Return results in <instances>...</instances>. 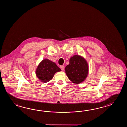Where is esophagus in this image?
<instances>
[{"label": "esophagus", "mask_w": 127, "mask_h": 127, "mask_svg": "<svg viewBox=\"0 0 127 127\" xmlns=\"http://www.w3.org/2000/svg\"><path fill=\"white\" fill-rule=\"evenodd\" d=\"M60 68L61 69V70H63V71L64 70V65H61V66H60Z\"/></svg>", "instance_id": "1"}]
</instances>
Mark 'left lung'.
<instances>
[{
    "label": "left lung",
    "mask_w": 127,
    "mask_h": 127,
    "mask_svg": "<svg viewBox=\"0 0 127 127\" xmlns=\"http://www.w3.org/2000/svg\"><path fill=\"white\" fill-rule=\"evenodd\" d=\"M65 71L68 78L73 83L80 84L86 78L89 66L83 57L75 55L70 58L69 64L66 66Z\"/></svg>",
    "instance_id": "8db88e82"
}]
</instances>
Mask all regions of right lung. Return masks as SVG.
<instances>
[{"instance_id": "obj_1", "label": "right lung", "mask_w": 127, "mask_h": 127, "mask_svg": "<svg viewBox=\"0 0 127 127\" xmlns=\"http://www.w3.org/2000/svg\"><path fill=\"white\" fill-rule=\"evenodd\" d=\"M61 71V69L55 63L45 59L38 65L36 70V74L42 82L45 83L51 80L55 73Z\"/></svg>"}]
</instances>
